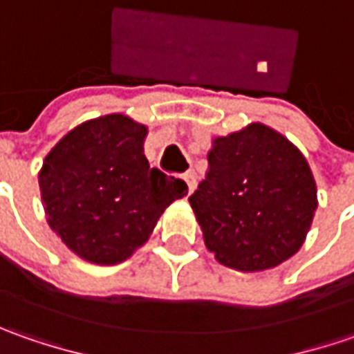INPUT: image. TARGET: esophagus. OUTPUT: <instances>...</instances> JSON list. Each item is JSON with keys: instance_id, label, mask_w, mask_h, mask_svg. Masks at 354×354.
Listing matches in <instances>:
<instances>
[{"instance_id": "34e87169", "label": "esophagus", "mask_w": 354, "mask_h": 354, "mask_svg": "<svg viewBox=\"0 0 354 354\" xmlns=\"http://www.w3.org/2000/svg\"><path fill=\"white\" fill-rule=\"evenodd\" d=\"M183 181L187 183V191H189V195H191V193L195 191V187H197V175H195V171H185Z\"/></svg>"}]
</instances>
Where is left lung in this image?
<instances>
[{
    "mask_svg": "<svg viewBox=\"0 0 354 354\" xmlns=\"http://www.w3.org/2000/svg\"><path fill=\"white\" fill-rule=\"evenodd\" d=\"M207 159L209 171L189 203L214 258L238 272H262L299 252L317 209L304 153L252 122L214 138Z\"/></svg>",
    "mask_w": 354,
    "mask_h": 354,
    "instance_id": "1",
    "label": "left lung"
}]
</instances>
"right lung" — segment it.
<instances>
[{
	"instance_id": "add662e5",
	"label": "right lung",
	"mask_w": 354,
	"mask_h": 354,
	"mask_svg": "<svg viewBox=\"0 0 354 354\" xmlns=\"http://www.w3.org/2000/svg\"><path fill=\"white\" fill-rule=\"evenodd\" d=\"M145 138L147 126L106 114L71 129L43 161L39 189L48 226L90 264L126 262L163 211L187 195L185 181L149 167Z\"/></svg>"
}]
</instances>
